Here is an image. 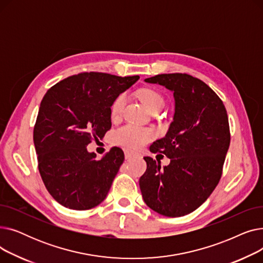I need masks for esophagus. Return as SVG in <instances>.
<instances>
[{
  "label": "esophagus",
  "instance_id": "obj_1",
  "mask_svg": "<svg viewBox=\"0 0 263 263\" xmlns=\"http://www.w3.org/2000/svg\"><path fill=\"white\" fill-rule=\"evenodd\" d=\"M135 155H136L135 151H132V150H129V149H124V157H126V159H131Z\"/></svg>",
  "mask_w": 263,
  "mask_h": 263
}]
</instances>
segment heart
Instances as JSON below:
<instances>
[{
    "label": "heart",
    "mask_w": 263,
    "mask_h": 263,
    "mask_svg": "<svg viewBox=\"0 0 263 263\" xmlns=\"http://www.w3.org/2000/svg\"><path fill=\"white\" fill-rule=\"evenodd\" d=\"M140 99L144 102L151 113L161 110L165 105L163 95L154 88H144L139 92ZM127 103V93L121 92L110 104V116L117 118L123 112ZM155 137V131L149 128H143L128 123L118 128L114 134L113 140L116 144L127 148H140Z\"/></svg>",
    "instance_id": "1"
}]
</instances>
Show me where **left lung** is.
<instances>
[{
  "mask_svg": "<svg viewBox=\"0 0 263 263\" xmlns=\"http://www.w3.org/2000/svg\"><path fill=\"white\" fill-rule=\"evenodd\" d=\"M174 91L175 115L167 134L150 146L171 159L167 166L145 157L140 178L144 201L168 217L186 215L200 206L222 177L230 144L227 110L201 80L186 73H164L145 80Z\"/></svg>",
  "mask_w": 263,
  "mask_h": 263,
  "instance_id": "obj_1",
  "label": "left lung"
}]
</instances>
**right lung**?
Masks as SVG:
<instances>
[{
  "mask_svg": "<svg viewBox=\"0 0 263 263\" xmlns=\"http://www.w3.org/2000/svg\"><path fill=\"white\" fill-rule=\"evenodd\" d=\"M139 76L81 72L52 86L41 100L34 127L38 170L51 196L72 210L101 203L124 160L113 147L101 160L86 147L110 129V104Z\"/></svg>",
  "mask_w": 263,
  "mask_h": 263,
  "instance_id": "1",
  "label": "right lung"
}]
</instances>
